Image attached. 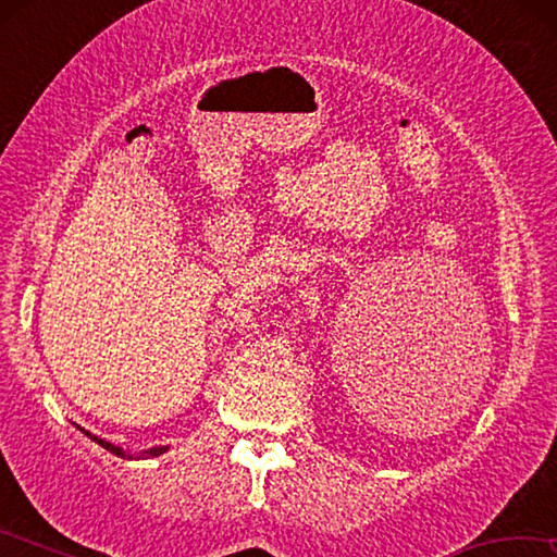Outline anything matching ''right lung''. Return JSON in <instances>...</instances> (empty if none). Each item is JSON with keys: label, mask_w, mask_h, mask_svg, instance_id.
I'll return each mask as SVG.
<instances>
[{"label": "right lung", "mask_w": 557, "mask_h": 557, "mask_svg": "<svg viewBox=\"0 0 557 557\" xmlns=\"http://www.w3.org/2000/svg\"><path fill=\"white\" fill-rule=\"evenodd\" d=\"M81 432H86V435L92 440V442H98L100 447H106L108 451H112V455H117V457H125V459H139V457H159V455H164V451L169 449V447H149V449H145V451H139V455H132V451H127V449H122V447H117V445H112V442H108V440H102V437H98V435H92V432H88V430H83V428H78Z\"/></svg>", "instance_id": "add662e5"}]
</instances>
